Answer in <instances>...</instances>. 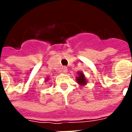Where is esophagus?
<instances>
[{
    "instance_id": "34e87169",
    "label": "esophagus",
    "mask_w": 132,
    "mask_h": 132,
    "mask_svg": "<svg viewBox=\"0 0 132 132\" xmlns=\"http://www.w3.org/2000/svg\"><path fill=\"white\" fill-rule=\"evenodd\" d=\"M62 71H63L64 73H66V72H68V69H67L66 67H64V68H62Z\"/></svg>"
}]
</instances>
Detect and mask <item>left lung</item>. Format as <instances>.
<instances>
[{
	"label": "left lung",
	"instance_id": "1",
	"mask_svg": "<svg viewBox=\"0 0 132 132\" xmlns=\"http://www.w3.org/2000/svg\"><path fill=\"white\" fill-rule=\"evenodd\" d=\"M77 74H78V76L76 77V81L77 84H79L81 86H86L88 81H87L85 75L82 72H79V71L77 72Z\"/></svg>",
	"mask_w": 132,
	"mask_h": 132
}]
</instances>
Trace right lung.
<instances>
[{
	"mask_svg": "<svg viewBox=\"0 0 132 132\" xmlns=\"http://www.w3.org/2000/svg\"><path fill=\"white\" fill-rule=\"evenodd\" d=\"M48 78H46V79H45L46 81H48Z\"/></svg>",
	"mask_w": 132,
	"mask_h": 132,
	"instance_id": "1",
	"label": "right lung"
}]
</instances>
